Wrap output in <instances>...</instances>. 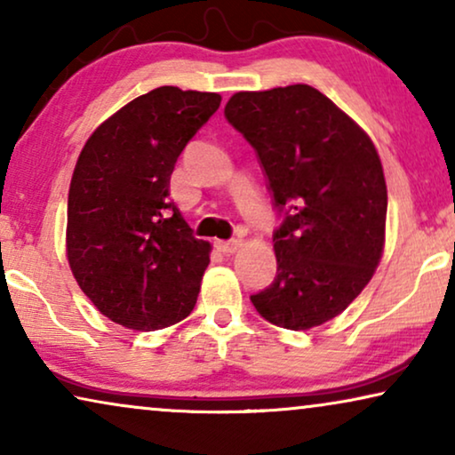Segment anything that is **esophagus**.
<instances>
[{
	"label": "esophagus",
	"mask_w": 455,
	"mask_h": 455,
	"mask_svg": "<svg viewBox=\"0 0 455 455\" xmlns=\"http://www.w3.org/2000/svg\"><path fill=\"white\" fill-rule=\"evenodd\" d=\"M242 246V240L234 238V240H217L215 242V248L223 254H232V252H238Z\"/></svg>",
	"instance_id": "esophagus-1"
}]
</instances>
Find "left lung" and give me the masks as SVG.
<instances>
[{
  "instance_id": "left-lung-1",
  "label": "left lung",
  "mask_w": 455,
  "mask_h": 455,
  "mask_svg": "<svg viewBox=\"0 0 455 455\" xmlns=\"http://www.w3.org/2000/svg\"><path fill=\"white\" fill-rule=\"evenodd\" d=\"M223 114L257 153L283 217L273 232L277 275L251 302L277 327L323 325L364 290L381 260L387 186L377 148L308 84L235 92Z\"/></svg>"
}]
</instances>
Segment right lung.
<instances>
[{"mask_svg": "<svg viewBox=\"0 0 455 455\" xmlns=\"http://www.w3.org/2000/svg\"><path fill=\"white\" fill-rule=\"evenodd\" d=\"M220 103L217 92L159 86L105 120L80 153L68 192V263L117 325L151 331L195 308L211 244L167 196L180 153Z\"/></svg>", "mask_w": 455, "mask_h": 455, "instance_id": "add662e5", "label": "right lung"}]
</instances>
